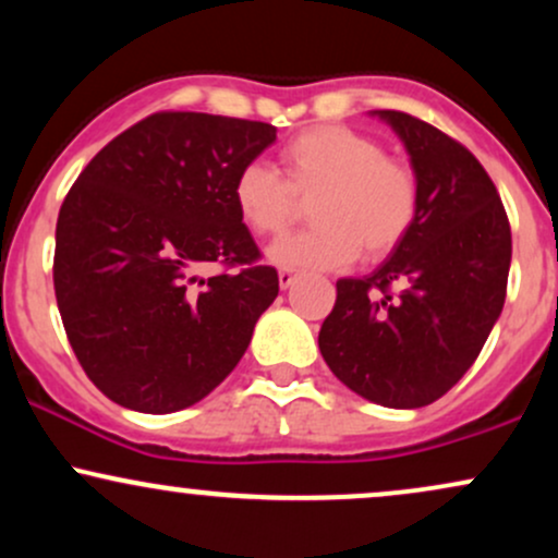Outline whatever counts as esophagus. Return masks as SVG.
<instances>
[{"instance_id":"34e87169","label":"esophagus","mask_w":558,"mask_h":558,"mask_svg":"<svg viewBox=\"0 0 558 558\" xmlns=\"http://www.w3.org/2000/svg\"><path fill=\"white\" fill-rule=\"evenodd\" d=\"M293 280H296V272L288 270V267H283V270L278 272V283H280V288H283V291H286V288L293 286Z\"/></svg>"}]
</instances>
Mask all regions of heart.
Listing matches in <instances>:
<instances>
[{
	"instance_id": "obj_1",
	"label": "heart",
	"mask_w": 558,
	"mask_h": 558,
	"mask_svg": "<svg viewBox=\"0 0 558 558\" xmlns=\"http://www.w3.org/2000/svg\"><path fill=\"white\" fill-rule=\"evenodd\" d=\"M280 171L248 162L230 196L241 222L257 235H278L310 204L315 228L270 248L272 262L299 270H330L356 257L377 262L401 246L420 213L417 172L386 155L369 133L325 123L288 138Z\"/></svg>"
}]
</instances>
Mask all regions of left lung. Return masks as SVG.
<instances>
[{
	"instance_id": "obj_1",
	"label": "left lung",
	"mask_w": 558,
	"mask_h": 558,
	"mask_svg": "<svg viewBox=\"0 0 558 558\" xmlns=\"http://www.w3.org/2000/svg\"><path fill=\"white\" fill-rule=\"evenodd\" d=\"M412 157L420 213L373 275L341 278L319 328L332 375L367 401L417 409L472 367L504 310L511 228L496 185L457 138L377 110Z\"/></svg>"
}]
</instances>
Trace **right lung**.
<instances>
[{
	"label": "right lung",
	"instance_id": "obj_1",
	"mask_svg": "<svg viewBox=\"0 0 558 558\" xmlns=\"http://www.w3.org/2000/svg\"><path fill=\"white\" fill-rule=\"evenodd\" d=\"M275 125L155 112L114 136L68 191L54 296L83 373L133 412L170 414L220 386L278 296V270L230 185ZM209 264L220 274L201 278Z\"/></svg>",
	"mask_w": 558,
	"mask_h": 558
}]
</instances>
